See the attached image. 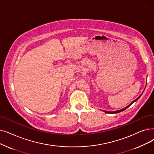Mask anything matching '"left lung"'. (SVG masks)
<instances>
[{
	"instance_id": "1",
	"label": "left lung",
	"mask_w": 154,
	"mask_h": 154,
	"mask_svg": "<svg viewBox=\"0 0 154 154\" xmlns=\"http://www.w3.org/2000/svg\"><path fill=\"white\" fill-rule=\"evenodd\" d=\"M146 82H147V81H146ZM142 95V93L141 94H140L136 99H135L134 101H133L132 103H131L128 106H127L126 107H125V108H123V109H120V110H117V111H104V112H105L106 113H109V114H114V113H118V112H122V111H124V110H125L126 108H128L129 106H130L133 103H135V101H137V100L141 97V96Z\"/></svg>"
}]
</instances>
